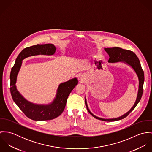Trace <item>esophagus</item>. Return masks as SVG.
Masks as SVG:
<instances>
[{"mask_svg":"<svg viewBox=\"0 0 152 152\" xmlns=\"http://www.w3.org/2000/svg\"><path fill=\"white\" fill-rule=\"evenodd\" d=\"M80 80H81V79H80Z\"/></svg>","mask_w":152,"mask_h":152,"instance_id":"esophagus-1","label":"esophagus"}]
</instances>
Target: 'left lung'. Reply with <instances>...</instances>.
Returning a JSON list of instances; mask_svg holds the SVG:
<instances>
[{"instance_id":"1","label":"left lung","mask_w":152,"mask_h":152,"mask_svg":"<svg viewBox=\"0 0 152 152\" xmlns=\"http://www.w3.org/2000/svg\"><path fill=\"white\" fill-rule=\"evenodd\" d=\"M105 50L107 51V53L108 54L109 56V59L108 62L109 63H116V62H119V61H124L126 63L130 65L133 69L135 71L137 75L138 78H139V91H138V94H137V96L136 101L133 105V107L131 108L129 112H128L126 113H125L124 115L115 118V119H102L98 118L94 115H93L90 110H89L88 107L87 106V101L86 99V104L87 107V110L89 112V113L94 116L95 118L101 120L103 121H108V122H113V121H119L122 119H124L126 118L128 115L130 113V112L135 108L139 102L140 101L141 98L142 96L143 92V83L145 81V76H144V72L143 70L142 69V68L140 65V61L137 57V56L132 51L128 50H125L119 47H112V48H105Z\"/></svg>"}]
</instances>
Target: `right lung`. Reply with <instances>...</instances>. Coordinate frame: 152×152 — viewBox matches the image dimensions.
I'll return each instance as SVG.
<instances>
[{
	"label": "right lung",
	"mask_w": 152,
	"mask_h": 152,
	"mask_svg": "<svg viewBox=\"0 0 152 152\" xmlns=\"http://www.w3.org/2000/svg\"><path fill=\"white\" fill-rule=\"evenodd\" d=\"M56 51V47L52 44H36L23 49L18 56L10 72V93L14 102L28 118L34 121H47L60 116L65 108L67 98L77 84L78 80L73 78L61 84L57 90L54 102L48 105H39L26 101L17 91L15 84L17 75L22 65V60L28 57L38 54L52 55Z\"/></svg>",
	"instance_id": "right-lung-1"
}]
</instances>
